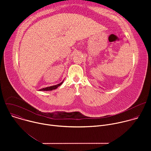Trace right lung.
Returning <instances> with one entry per match:
<instances>
[{
  "mask_svg": "<svg viewBox=\"0 0 151 151\" xmlns=\"http://www.w3.org/2000/svg\"><path fill=\"white\" fill-rule=\"evenodd\" d=\"M63 81L64 80L60 83L57 84V85H53V86H51V87H46V88H43L42 89H40L39 91H52L53 90H55L57 89L58 87H60V86L63 83Z\"/></svg>",
  "mask_w": 151,
  "mask_h": 151,
  "instance_id": "right-lung-1",
  "label": "right lung"
}]
</instances>
